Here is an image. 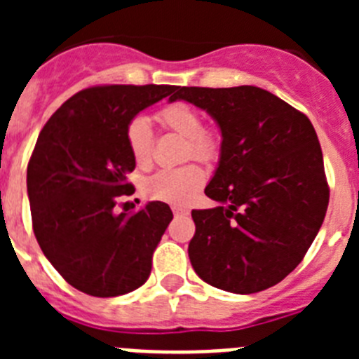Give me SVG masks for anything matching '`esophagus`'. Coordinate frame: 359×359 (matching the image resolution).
Listing matches in <instances>:
<instances>
[{
    "label": "esophagus",
    "instance_id": "34e87169",
    "mask_svg": "<svg viewBox=\"0 0 359 359\" xmlns=\"http://www.w3.org/2000/svg\"><path fill=\"white\" fill-rule=\"evenodd\" d=\"M172 212H174V215H176V217H185V215H189V210H187V208L174 207Z\"/></svg>",
    "mask_w": 359,
    "mask_h": 359
}]
</instances>
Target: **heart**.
Listing matches in <instances>:
<instances>
[{
    "mask_svg": "<svg viewBox=\"0 0 359 359\" xmlns=\"http://www.w3.org/2000/svg\"><path fill=\"white\" fill-rule=\"evenodd\" d=\"M158 120L165 129L187 138V158L210 161L217 154V140L210 131L201 128V116L187 102H172L158 111ZM126 142L129 152L138 167H147L152 158L151 122L145 116H135L126 128ZM205 185V174L196 165H185L177 169L158 170L147 177L144 192L147 198L170 203L176 207L189 205Z\"/></svg>",
    "mask_w": 359,
    "mask_h": 359,
    "instance_id": "heart-1",
    "label": "heart"
}]
</instances>
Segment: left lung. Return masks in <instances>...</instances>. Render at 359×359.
<instances>
[{
    "instance_id": "left-lung-1",
    "label": "left lung",
    "mask_w": 359,
    "mask_h": 359,
    "mask_svg": "<svg viewBox=\"0 0 359 359\" xmlns=\"http://www.w3.org/2000/svg\"><path fill=\"white\" fill-rule=\"evenodd\" d=\"M185 100L221 129V154L192 210L190 264L210 286L239 294L275 286L302 262L329 205L323 156L313 123L277 95L257 88H187Z\"/></svg>"
}]
</instances>
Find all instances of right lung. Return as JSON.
<instances>
[{"label":"right lung","instance_id":"1","mask_svg":"<svg viewBox=\"0 0 359 359\" xmlns=\"http://www.w3.org/2000/svg\"><path fill=\"white\" fill-rule=\"evenodd\" d=\"M176 86H95L68 98L44 123L28 161L32 226L44 257L75 290L118 297L145 284L172 212L149 201L115 212L136 167L126 128Z\"/></svg>","mask_w":359,"mask_h":359}]
</instances>
